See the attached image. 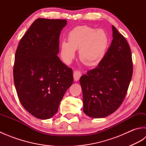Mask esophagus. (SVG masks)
Segmentation results:
<instances>
[{"label": "esophagus", "mask_w": 146, "mask_h": 146, "mask_svg": "<svg viewBox=\"0 0 146 146\" xmlns=\"http://www.w3.org/2000/svg\"><path fill=\"white\" fill-rule=\"evenodd\" d=\"M82 76V73H80V71H74L73 73V78H74V80L75 82L78 81L80 77Z\"/></svg>", "instance_id": "obj_1"}]
</instances>
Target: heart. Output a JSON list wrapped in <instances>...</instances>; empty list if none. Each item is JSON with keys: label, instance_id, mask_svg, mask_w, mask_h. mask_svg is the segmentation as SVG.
<instances>
[{"label": "heart", "instance_id": "b5f03b06", "mask_svg": "<svg viewBox=\"0 0 146 146\" xmlns=\"http://www.w3.org/2000/svg\"><path fill=\"white\" fill-rule=\"evenodd\" d=\"M68 42L63 41L60 45V55L65 64H70L75 57L78 50L80 60L86 66L98 64L105 56L109 38L103 29H95L83 26L75 27L68 33Z\"/></svg>", "mask_w": 146, "mask_h": 146}]
</instances>
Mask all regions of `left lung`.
I'll list each match as a JSON object with an SVG mask.
<instances>
[{"label": "left lung", "mask_w": 146, "mask_h": 146, "mask_svg": "<svg viewBox=\"0 0 146 146\" xmlns=\"http://www.w3.org/2000/svg\"><path fill=\"white\" fill-rule=\"evenodd\" d=\"M113 39L97 67L80 79L83 111L92 118H104L113 113L124 100L133 71L128 42L113 26Z\"/></svg>", "instance_id": "obj_1"}]
</instances>
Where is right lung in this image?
I'll return each instance as SVG.
<instances>
[{
	"label": "right lung",
	"mask_w": 146,
	"mask_h": 146,
	"mask_svg": "<svg viewBox=\"0 0 146 146\" xmlns=\"http://www.w3.org/2000/svg\"><path fill=\"white\" fill-rule=\"evenodd\" d=\"M67 21L39 18L21 39L15 55L14 81L18 98L33 116L53 117L68 88L73 71L58 56L61 31Z\"/></svg>",
	"instance_id": "obj_1"
}]
</instances>
